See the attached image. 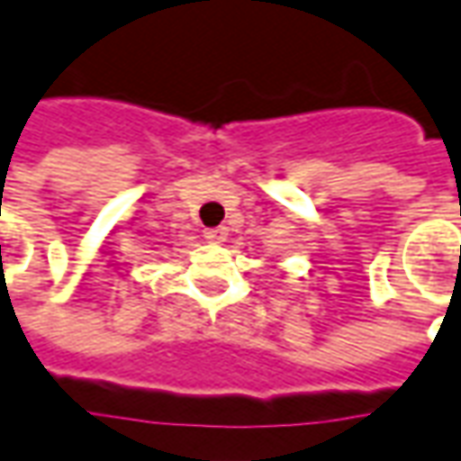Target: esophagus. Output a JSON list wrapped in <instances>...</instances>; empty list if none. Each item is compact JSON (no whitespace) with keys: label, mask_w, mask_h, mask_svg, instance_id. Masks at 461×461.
<instances>
[{"label":"esophagus","mask_w":461,"mask_h":461,"mask_svg":"<svg viewBox=\"0 0 461 461\" xmlns=\"http://www.w3.org/2000/svg\"><path fill=\"white\" fill-rule=\"evenodd\" d=\"M203 236L208 238L210 243H223L225 238H228V230H225L223 225H218V228H208V230H205Z\"/></svg>","instance_id":"obj_1"}]
</instances>
